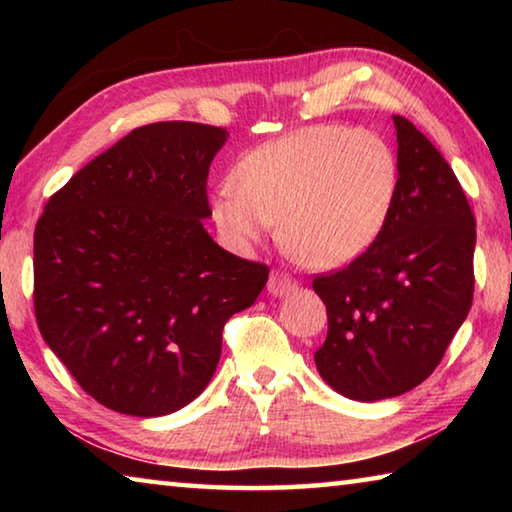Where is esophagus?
<instances>
[{
    "instance_id": "34e87169",
    "label": "esophagus",
    "mask_w": 512,
    "mask_h": 512,
    "mask_svg": "<svg viewBox=\"0 0 512 512\" xmlns=\"http://www.w3.org/2000/svg\"><path fill=\"white\" fill-rule=\"evenodd\" d=\"M296 287H298V284L291 275L282 273V271H275V273H271V277H268V287L266 289H268V293H271V296L282 298V296H289V293Z\"/></svg>"
}]
</instances>
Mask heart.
<instances>
[{"label":"heart","mask_w":512,"mask_h":512,"mask_svg":"<svg viewBox=\"0 0 512 512\" xmlns=\"http://www.w3.org/2000/svg\"><path fill=\"white\" fill-rule=\"evenodd\" d=\"M400 167L370 131L309 126L246 153L210 196L225 244L246 253L273 223L300 264L329 271L354 262L391 216Z\"/></svg>","instance_id":"obj_1"}]
</instances>
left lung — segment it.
<instances>
[{
  "label": "left lung",
  "instance_id": "1",
  "mask_svg": "<svg viewBox=\"0 0 512 512\" xmlns=\"http://www.w3.org/2000/svg\"><path fill=\"white\" fill-rule=\"evenodd\" d=\"M400 185L386 228L341 271L318 275L325 384L350 400L411 391L443 359L474 293L476 223L461 183L409 119L393 115Z\"/></svg>",
  "mask_w": 512,
  "mask_h": 512
}]
</instances>
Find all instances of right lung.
<instances>
[{
  "instance_id": "add662e5",
  "label": "right lung",
  "mask_w": 512,
  "mask_h": 512,
  "mask_svg": "<svg viewBox=\"0 0 512 512\" xmlns=\"http://www.w3.org/2000/svg\"><path fill=\"white\" fill-rule=\"evenodd\" d=\"M228 131L135 128L49 198L33 235L42 339L108 409L158 418L205 391L225 320L248 309L264 264L207 235V173Z\"/></svg>"
}]
</instances>
